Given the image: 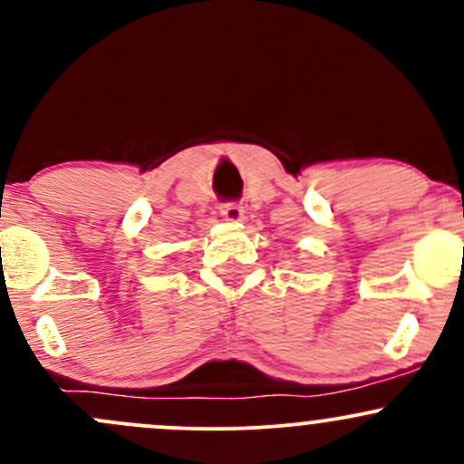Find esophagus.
Returning <instances> with one entry per match:
<instances>
[{
    "mask_svg": "<svg viewBox=\"0 0 464 464\" xmlns=\"http://www.w3.org/2000/svg\"><path fill=\"white\" fill-rule=\"evenodd\" d=\"M219 215H222L227 222H240L242 215H245V208L237 202H224L219 204Z\"/></svg>",
    "mask_w": 464,
    "mask_h": 464,
    "instance_id": "esophagus-1",
    "label": "esophagus"
}]
</instances>
